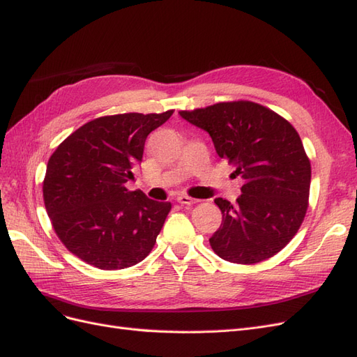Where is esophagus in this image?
I'll list each match as a JSON object with an SVG mask.
<instances>
[{
    "mask_svg": "<svg viewBox=\"0 0 357 357\" xmlns=\"http://www.w3.org/2000/svg\"><path fill=\"white\" fill-rule=\"evenodd\" d=\"M178 202H179L181 205H193V204L197 202V200L193 199V197H190V196L181 195V196H178Z\"/></svg>",
    "mask_w": 357,
    "mask_h": 357,
    "instance_id": "1",
    "label": "esophagus"
}]
</instances>
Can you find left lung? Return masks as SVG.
<instances>
[{"label":"left lung","instance_id":"8db88e82","mask_svg":"<svg viewBox=\"0 0 357 357\" xmlns=\"http://www.w3.org/2000/svg\"><path fill=\"white\" fill-rule=\"evenodd\" d=\"M181 117L211 135L218 157L244 181L232 205L217 197L223 220L209 238L225 261L257 264L271 258L303 223L310 161L298 132L273 109L250 102H218Z\"/></svg>","mask_w":357,"mask_h":357}]
</instances>
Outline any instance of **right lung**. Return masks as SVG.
Wrapping results in <instances>:
<instances>
[{
	"mask_svg": "<svg viewBox=\"0 0 357 357\" xmlns=\"http://www.w3.org/2000/svg\"><path fill=\"white\" fill-rule=\"evenodd\" d=\"M173 114L125 113L83 125L54 151L43 181L54 231L75 257L100 270L135 266L151 253L170 202L130 191L148 135Z\"/></svg>",
	"mask_w": 357,
	"mask_h": 357,
	"instance_id": "add662e5",
	"label": "right lung"
}]
</instances>
